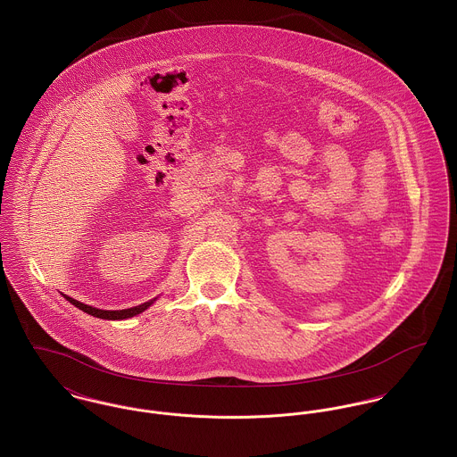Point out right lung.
Listing matches in <instances>:
<instances>
[{
  "label": "right lung",
  "mask_w": 457,
  "mask_h": 457,
  "mask_svg": "<svg viewBox=\"0 0 457 457\" xmlns=\"http://www.w3.org/2000/svg\"><path fill=\"white\" fill-rule=\"evenodd\" d=\"M68 302L71 304H75L77 308H80L82 312L89 313V315H95V317H100V319H108V320H122V319H129L133 315H138L142 313L144 310H147L151 304L154 303V300L147 302V303L138 304V306H133V308H126V310H100V308H93L89 304L80 303L70 296H64Z\"/></svg>",
  "instance_id": "add662e5"
}]
</instances>
